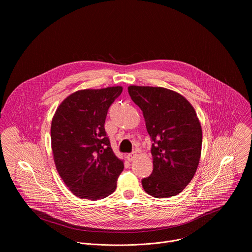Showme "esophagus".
<instances>
[{
  "instance_id": "1",
  "label": "esophagus",
  "mask_w": 252,
  "mask_h": 252,
  "mask_svg": "<svg viewBox=\"0 0 252 252\" xmlns=\"http://www.w3.org/2000/svg\"><path fill=\"white\" fill-rule=\"evenodd\" d=\"M135 157H136V153H134V152H132V153H130V154H128V155L126 156V158H127V159H128L129 161L133 160Z\"/></svg>"
}]
</instances>
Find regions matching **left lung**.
<instances>
[{"mask_svg": "<svg viewBox=\"0 0 252 252\" xmlns=\"http://www.w3.org/2000/svg\"><path fill=\"white\" fill-rule=\"evenodd\" d=\"M132 101L142 111L152 138L154 168L141 185L154 197L182 192L192 179L201 154L202 131L189 100L159 87L127 88Z\"/></svg>", "mask_w": 252, "mask_h": 252, "instance_id": "1", "label": "left lung"}]
</instances>
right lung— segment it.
Masks as SVG:
<instances>
[{"instance_id":"obj_1","label":"right lung","mask_w":252,"mask_h":252,"mask_svg":"<svg viewBox=\"0 0 252 252\" xmlns=\"http://www.w3.org/2000/svg\"><path fill=\"white\" fill-rule=\"evenodd\" d=\"M122 87L82 90L68 95L52 121L51 139L57 170L80 198L102 199L117 189L124 170L104 129L110 106Z\"/></svg>"}]
</instances>
